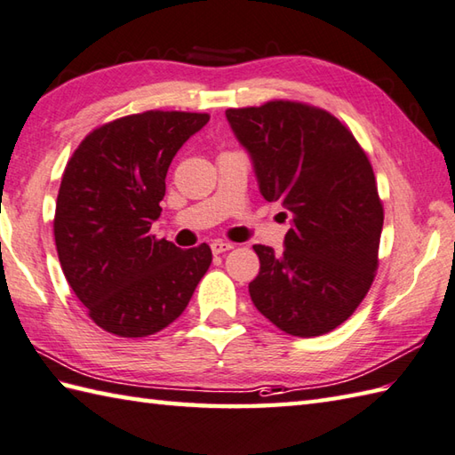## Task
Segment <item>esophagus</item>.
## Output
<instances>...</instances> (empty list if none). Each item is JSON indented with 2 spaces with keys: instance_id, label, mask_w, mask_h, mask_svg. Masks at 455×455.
<instances>
[{
  "instance_id": "esophagus-1",
  "label": "esophagus",
  "mask_w": 455,
  "mask_h": 455,
  "mask_svg": "<svg viewBox=\"0 0 455 455\" xmlns=\"http://www.w3.org/2000/svg\"><path fill=\"white\" fill-rule=\"evenodd\" d=\"M210 247H212V253L220 255V253H224V251H229V249H234V243H228V241L216 239V241H212Z\"/></svg>"
}]
</instances>
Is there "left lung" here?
<instances>
[{
	"instance_id": "obj_1",
	"label": "left lung",
	"mask_w": 455,
	"mask_h": 455,
	"mask_svg": "<svg viewBox=\"0 0 455 455\" xmlns=\"http://www.w3.org/2000/svg\"><path fill=\"white\" fill-rule=\"evenodd\" d=\"M226 117L261 196L292 216L281 253L253 247L261 261L249 283L255 308L292 336L328 333L365 299L377 268L383 206L367 155L328 111L294 101Z\"/></svg>"
}]
</instances>
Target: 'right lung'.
I'll list each match as a JSON object with an SVG mask.
<instances>
[{
	"instance_id": "right-lung-1",
	"label": "right lung",
	"mask_w": 455,
	"mask_h": 455,
	"mask_svg": "<svg viewBox=\"0 0 455 455\" xmlns=\"http://www.w3.org/2000/svg\"><path fill=\"white\" fill-rule=\"evenodd\" d=\"M208 114L145 111L94 129L62 174L54 241L78 300L122 338L161 331L187 308L206 275V243L180 249L149 234L166 172Z\"/></svg>"
}]
</instances>
